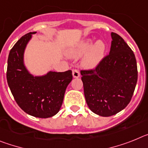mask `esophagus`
Instances as JSON below:
<instances>
[{"mask_svg":"<svg viewBox=\"0 0 148 148\" xmlns=\"http://www.w3.org/2000/svg\"><path fill=\"white\" fill-rule=\"evenodd\" d=\"M72 74L73 77H74V78H78L79 77V75H80L79 71L77 70V69H74V70L72 71Z\"/></svg>","mask_w":148,"mask_h":148,"instance_id":"esophagus-1","label":"esophagus"}]
</instances>
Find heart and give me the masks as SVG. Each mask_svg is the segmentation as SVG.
Segmentation results:
<instances>
[{"label": "heart", "instance_id": "heart-1", "mask_svg": "<svg viewBox=\"0 0 148 148\" xmlns=\"http://www.w3.org/2000/svg\"><path fill=\"white\" fill-rule=\"evenodd\" d=\"M105 51L106 45L103 41L97 40L94 43L92 39L87 38L69 50L68 55L70 57L77 58L87 52L83 58V65L87 69H94L103 60Z\"/></svg>", "mask_w": 148, "mask_h": 148}]
</instances>
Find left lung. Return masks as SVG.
<instances>
[{
  "mask_svg": "<svg viewBox=\"0 0 148 148\" xmlns=\"http://www.w3.org/2000/svg\"><path fill=\"white\" fill-rule=\"evenodd\" d=\"M111 37L110 54L95 69L80 71L87 105L103 117L115 115L127 106L138 79L133 51L117 33H112Z\"/></svg>",
  "mask_w": 148,
  "mask_h": 148,
  "instance_id": "1",
  "label": "left lung"
}]
</instances>
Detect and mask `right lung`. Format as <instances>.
<instances>
[{"label": "right lung", "instance_id": "obj_1", "mask_svg": "<svg viewBox=\"0 0 148 148\" xmlns=\"http://www.w3.org/2000/svg\"><path fill=\"white\" fill-rule=\"evenodd\" d=\"M31 32L23 36L10 50L7 62L6 79L15 101L22 110L32 116L47 119L60 111L72 71H49L33 76L24 65V53L31 39Z\"/></svg>", "mask_w": 148, "mask_h": 148}]
</instances>
